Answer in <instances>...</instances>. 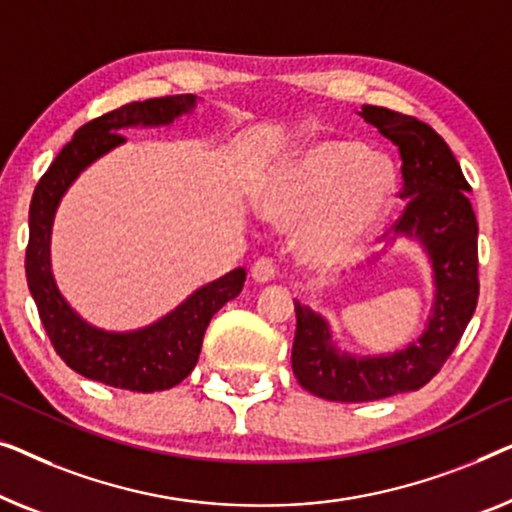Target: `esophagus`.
Masks as SVG:
<instances>
[{"mask_svg":"<svg viewBox=\"0 0 512 512\" xmlns=\"http://www.w3.org/2000/svg\"><path fill=\"white\" fill-rule=\"evenodd\" d=\"M250 273H253L257 283H269V280L276 278V262H273L271 257H259Z\"/></svg>","mask_w":512,"mask_h":512,"instance_id":"1","label":"esophagus"}]
</instances>
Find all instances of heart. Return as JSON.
<instances>
[{
  "mask_svg": "<svg viewBox=\"0 0 512 512\" xmlns=\"http://www.w3.org/2000/svg\"><path fill=\"white\" fill-rule=\"evenodd\" d=\"M394 169L357 141L320 139L271 171L259 192L264 218L299 229V250L318 266L343 264L366 246L394 197Z\"/></svg>",
  "mask_w": 512,
  "mask_h": 512,
  "instance_id": "obj_1",
  "label": "heart"
}]
</instances>
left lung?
<instances>
[{"label": "left lung", "mask_w": 512, "mask_h": 512, "mask_svg": "<svg viewBox=\"0 0 512 512\" xmlns=\"http://www.w3.org/2000/svg\"><path fill=\"white\" fill-rule=\"evenodd\" d=\"M359 115L399 148V197L406 199V208L394 222V232L417 239L427 250L436 294L422 336L406 350L380 357L338 352L327 322L294 301V378L315 397L343 403L376 401L427 385L457 348L480 292L478 222L466 197L471 185L448 143L413 115L371 104H364Z\"/></svg>", "instance_id": "8db88e82"}]
</instances>
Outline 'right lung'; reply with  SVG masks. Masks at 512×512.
Instances as JSON below:
<instances>
[{
	"instance_id": "1",
	"label": "right lung",
	"mask_w": 512,
	"mask_h": 512,
	"mask_svg": "<svg viewBox=\"0 0 512 512\" xmlns=\"http://www.w3.org/2000/svg\"><path fill=\"white\" fill-rule=\"evenodd\" d=\"M194 102V95L155 97L125 104L85 122L41 176L30 204L25 273L43 329L69 369L118 390L146 394L183 383L197 366L208 322L227 301L239 297L246 283V269H234L227 276L199 287L190 299L155 325L113 334L78 318L57 290L50 271V227L62 194L76 181V176L97 157L125 143L120 129L169 125L178 115L190 113Z\"/></svg>"
}]
</instances>
